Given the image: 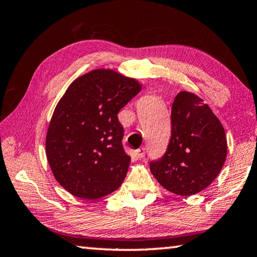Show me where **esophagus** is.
<instances>
[{
	"label": "esophagus",
	"mask_w": 257,
	"mask_h": 257,
	"mask_svg": "<svg viewBox=\"0 0 257 257\" xmlns=\"http://www.w3.org/2000/svg\"><path fill=\"white\" fill-rule=\"evenodd\" d=\"M136 154H137L138 159H142V157H144L145 154H146V148H145V147H141V148H139V149H137Z\"/></svg>",
	"instance_id": "obj_1"
}]
</instances>
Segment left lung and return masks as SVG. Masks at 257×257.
<instances>
[{
	"instance_id": "1",
	"label": "left lung",
	"mask_w": 257,
	"mask_h": 257,
	"mask_svg": "<svg viewBox=\"0 0 257 257\" xmlns=\"http://www.w3.org/2000/svg\"><path fill=\"white\" fill-rule=\"evenodd\" d=\"M223 125L208 104L188 92L177 94L171 109V138L164 155L149 162L157 181L188 196L208 187L226 160Z\"/></svg>"
}]
</instances>
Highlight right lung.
<instances>
[{
    "label": "right lung",
    "mask_w": 257,
    "mask_h": 257,
    "mask_svg": "<svg viewBox=\"0 0 257 257\" xmlns=\"http://www.w3.org/2000/svg\"><path fill=\"white\" fill-rule=\"evenodd\" d=\"M141 90L134 79L97 69L76 79L55 108L46 154L55 178L71 194L95 200L123 183L130 157L119 110Z\"/></svg>",
    "instance_id": "right-lung-1"
}]
</instances>
